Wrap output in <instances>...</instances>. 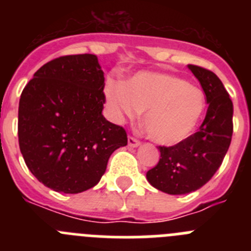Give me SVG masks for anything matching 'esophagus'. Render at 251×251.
<instances>
[{"label": "esophagus", "mask_w": 251, "mask_h": 251, "mask_svg": "<svg viewBox=\"0 0 251 251\" xmlns=\"http://www.w3.org/2000/svg\"><path fill=\"white\" fill-rule=\"evenodd\" d=\"M139 145H141V142L137 141L136 138H133V137H129V138H128V146H129V147L137 148Z\"/></svg>", "instance_id": "34e87169"}]
</instances>
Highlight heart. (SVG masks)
Segmentation results:
<instances>
[{"mask_svg":"<svg viewBox=\"0 0 251 251\" xmlns=\"http://www.w3.org/2000/svg\"><path fill=\"white\" fill-rule=\"evenodd\" d=\"M105 98L117 118L143 114L148 137L161 146H176L191 136L206 110V97L197 86L178 76L138 73L127 84L110 80Z\"/></svg>","mask_w":251,"mask_h":251,"instance_id":"1","label":"heart"}]
</instances>
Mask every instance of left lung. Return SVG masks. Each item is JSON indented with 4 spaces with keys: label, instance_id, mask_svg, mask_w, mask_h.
Wrapping results in <instances>:
<instances>
[{
    "label": "left lung",
    "instance_id": "1",
    "mask_svg": "<svg viewBox=\"0 0 251 251\" xmlns=\"http://www.w3.org/2000/svg\"><path fill=\"white\" fill-rule=\"evenodd\" d=\"M208 104L199 130L182 143L158 147L161 158L147 172L148 182L168 195L194 192L208 182L223 163L232 136V101L221 80L201 66L188 65Z\"/></svg>",
    "mask_w": 251,
    "mask_h": 251
}]
</instances>
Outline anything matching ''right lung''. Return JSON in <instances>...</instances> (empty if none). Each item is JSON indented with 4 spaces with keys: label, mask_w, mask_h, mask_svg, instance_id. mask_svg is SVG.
Wrapping results in <instances>:
<instances>
[{
    "label": "right lung",
    "mask_w": 251,
    "mask_h": 251,
    "mask_svg": "<svg viewBox=\"0 0 251 251\" xmlns=\"http://www.w3.org/2000/svg\"><path fill=\"white\" fill-rule=\"evenodd\" d=\"M104 73L93 54L51 60L24 88L19 145L26 166L56 192L94 187L110 154L127 146V133L101 114Z\"/></svg>",
    "instance_id": "obj_1"
}]
</instances>
